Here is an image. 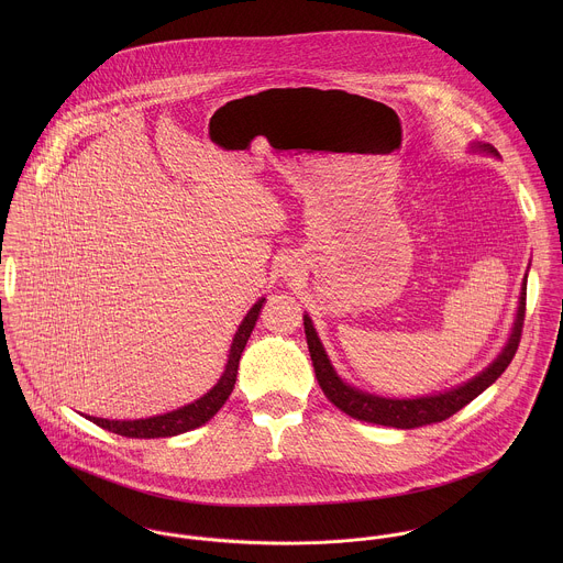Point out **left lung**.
<instances>
[{
    "mask_svg": "<svg viewBox=\"0 0 563 563\" xmlns=\"http://www.w3.org/2000/svg\"><path fill=\"white\" fill-rule=\"evenodd\" d=\"M475 150L498 156L496 150L485 143L483 145L477 143ZM525 310H527V279H525V286L520 292V306H518V314L514 322V331H511L509 342L503 349V353L483 371L482 375H477L468 384H464L455 390H449L444 395H433V397H422V399H382V397H373V395H366L362 390L346 386L335 375L333 366L329 364V357L322 349L317 329L308 314L303 317V324H306V338H308V349L312 355L314 373H317L319 386L329 401L333 402L340 411H344L346 416L364 420V422L397 427V429H416V427H424V424H433V422H442V420L451 418L464 405L477 399L485 388H489L505 373V368L511 364V360L518 351L520 338H522Z\"/></svg>",
    "mask_w": 563,
    "mask_h": 563,
    "instance_id": "obj_1",
    "label": "left lung"
}]
</instances>
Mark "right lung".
<instances>
[{
	"label": "right lung",
	"mask_w": 563,
	"mask_h": 563,
	"mask_svg": "<svg viewBox=\"0 0 563 563\" xmlns=\"http://www.w3.org/2000/svg\"><path fill=\"white\" fill-rule=\"evenodd\" d=\"M264 301L266 299H260L249 310V314L244 317V321L241 322V327H239V331L234 335V342H232V349H230V357H228V366H225L223 377L199 401L184 405V407H179L175 411H168V413H162V416L145 418V420H108V418H92V416H86V418L92 420L95 424H99L101 429H108V431L125 435V438H170V435H179L184 431L201 427L230 399V395L234 390V384H236L239 362H241L244 344H246V340H249V335H251V331H253V327L257 322V317L262 312Z\"/></svg>",
	"instance_id": "obj_1"
}]
</instances>
